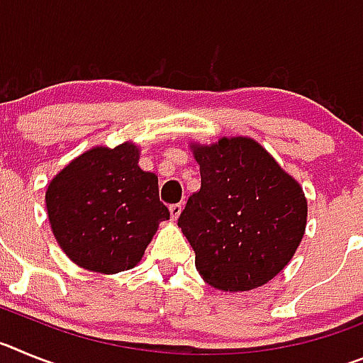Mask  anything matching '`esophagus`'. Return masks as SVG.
<instances>
[{
	"mask_svg": "<svg viewBox=\"0 0 363 363\" xmlns=\"http://www.w3.org/2000/svg\"><path fill=\"white\" fill-rule=\"evenodd\" d=\"M182 209H184V207H182V203H172L171 207H169L172 220H178V216L182 214Z\"/></svg>",
	"mask_w": 363,
	"mask_h": 363,
	"instance_id": "obj_1",
	"label": "esophagus"
}]
</instances>
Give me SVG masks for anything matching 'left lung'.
Returning a JSON list of instances; mask_svg holds the SVG:
<instances>
[{
  "instance_id": "8db88e82",
  "label": "left lung",
  "mask_w": 363,
  "mask_h": 363,
  "mask_svg": "<svg viewBox=\"0 0 363 363\" xmlns=\"http://www.w3.org/2000/svg\"><path fill=\"white\" fill-rule=\"evenodd\" d=\"M201 187L189 196L178 227L198 272L221 291H251L291 262L307 223L300 184L251 138L192 145Z\"/></svg>"
}]
</instances>
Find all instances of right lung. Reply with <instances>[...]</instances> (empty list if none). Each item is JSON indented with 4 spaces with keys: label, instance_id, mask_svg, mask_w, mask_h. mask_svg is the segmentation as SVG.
Masks as SVG:
<instances>
[{
    "label": "right lung",
    "instance_id": "add662e5",
    "mask_svg": "<svg viewBox=\"0 0 363 363\" xmlns=\"http://www.w3.org/2000/svg\"><path fill=\"white\" fill-rule=\"evenodd\" d=\"M134 143L94 147L57 172L45 201L57 243L74 264L104 274L138 265L169 220L158 176L138 165Z\"/></svg>",
    "mask_w": 363,
    "mask_h": 363
}]
</instances>
